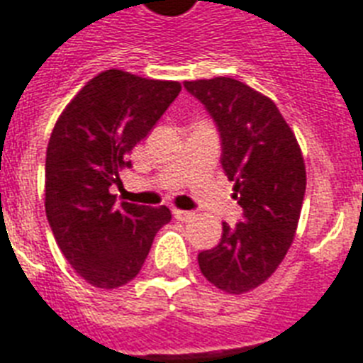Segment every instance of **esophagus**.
<instances>
[{"instance_id": "1", "label": "esophagus", "mask_w": 363, "mask_h": 363, "mask_svg": "<svg viewBox=\"0 0 363 363\" xmlns=\"http://www.w3.org/2000/svg\"><path fill=\"white\" fill-rule=\"evenodd\" d=\"M173 216H175L177 220L181 222H186L190 218H194V213L192 211H181V209H173Z\"/></svg>"}]
</instances>
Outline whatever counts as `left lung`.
I'll return each instance as SVG.
<instances>
[{"instance_id":"obj_1","label":"left lung","mask_w":363,"mask_h":363,"mask_svg":"<svg viewBox=\"0 0 363 363\" xmlns=\"http://www.w3.org/2000/svg\"><path fill=\"white\" fill-rule=\"evenodd\" d=\"M220 133V164L233 181L242 220L222 222L218 245L198 254L199 269L228 294L259 286L292 245L303 203L301 148L281 111L245 82L230 77L186 81Z\"/></svg>"}]
</instances>
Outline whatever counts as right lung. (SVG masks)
Segmentation results:
<instances>
[{
    "instance_id": "right-lung-1",
    "label": "right lung",
    "mask_w": 363,
    "mask_h": 363,
    "mask_svg": "<svg viewBox=\"0 0 363 363\" xmlns=\"http://www.w3.org/2000/svg\"><path fill=\"white\" fill-rule=\"evenodd\" d=\"M181 92L109 69L94 77L60 115L47 147L45 211L65 259L98 288H118L141 271L171 211L122 201L109 192L130 167L128 154Z\"/></svg>"
}]
</instances>
